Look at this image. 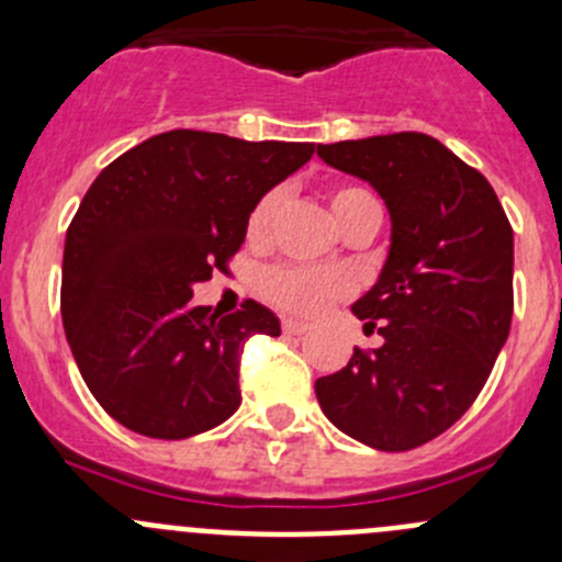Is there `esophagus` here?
Listing matches in <instances>:
<instances>
[{
  "mask_svg": "<svg viewBox=\"0 0 562 562\" xmlns=\"http://www.w3.org/2000/svg\"><path fill=\"white\" fill-rule=\"evenodd\" d=\"M282 331L293 334V337H302V334L310 331V326L302 321H291V317H285V321H282Z\"/></svg>",
  "mask_w": 562,
  "mask_h": 562,
  "instance_id": "obj_1",
  "label": "esophagus"
}]
</instances>
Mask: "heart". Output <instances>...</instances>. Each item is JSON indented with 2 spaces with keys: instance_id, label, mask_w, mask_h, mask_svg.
<instances>
[{
  "instance_id": "heart-1",
  "label": "heart",
  "mask_w": 562,
  "mask_h": 562,
  "mask_svg": "<svg viewBox=\"0 0 562 562\" xmlns=\"http://www.w3.org/2000/svg\"><path fill=\"white\" fill-rule=\"evenodd\" d=\"M282 206V192L271 190L260 198L247 217V241L263 245L271 236L274 220ZM331 209L339 225H348L361 212L381 209V201L364 187L342 184L331 190ZM260 296L269 304L291 315H317L334 299H342L350 291L348 280L328 269H302V266H271L258 280Z\"/></svg>"
}]
</instances>
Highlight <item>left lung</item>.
I'll return each instance as SVG.
<instances>
[{"label":"left lung","mask_w":562,"mask_h":562,"mask_svg":"<svg viewBox=\"0 0 562 562\" xmlns=\"http://www.w3.org/2000/svg\"><path fill=\"white\" fill-rule=\"evenodd\" d=\"M391 214L381 280L353 304L381 348L315 381L328 422L378 451L443 435L484 389L514 315V231L475 168L424 133L317 144Z\"/></svg>","instance_id":"obj_1"}]
</instances>
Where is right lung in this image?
<instances>
[{
	"label": "right lung",
	"mask_w": 562,
	"mask_h": 562,
	"mask_svg": "<svg viewBox=\"0 0 562 562\" xmlns=\"http://www.w3.org/2000/svg\"><path fill=\"white\" fill-rule=\"evenodd\" d=\"M315 144L171 130L103 168L65 239L61 323L83 383L122 427L184 440L241 405V350L280 321L192 307V285L228 271L255 203Z\"/></svg>",
	"instance_id": "add662e5"
}]
</instances>
